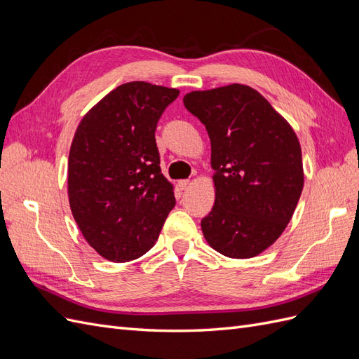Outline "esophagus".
Returning a JSON list of instances; mask_svg holds the SVG:
<instances>
[{
  "label": "esophagus",
  "mask_w": 359,
  "mask_h": 359,
  "mask_svg": "<svg viewBox=\"0 0 359 359\" xmlns=\"http://www.w3.org/2000/svg\"><path fill=\"white\" fill-rule=\"evenodd\" d=\"M189 184H190L189 180H180V181H178V187H180L181 190H186V189L189 187Z\"/></svg>",
  "instance_id": "obj_1"
}]
</instances>
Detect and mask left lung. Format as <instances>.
<instances>
[{"instance_id":"obj_1","label":"left lung","mask_w":359,"mask_h":359,"mask_svg":"<svg viewBox=\"0 0 359 359\" xmlns=\"http://www.w3.org/2000/svg\"><path fill=\"white\" fill-rule=\"evenodd\" d=\"M182 102L211 140L215 202L201 222L205 240L227 257H255L277 241L297 208L304 186L299 140L247 85L193 91Z\"/></svg>"}]
</instances>
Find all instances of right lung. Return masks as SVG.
I'll use <instances>...</instances> for the list:
<instances>
[{"mask_svg":"<svg viewBox=\"0 0 359 359\" xmlns=\"http://www.w3.org/2000/svg\"><path fill=\"white\" fill-rule=\"evenodd\" d=\"M180 94L144 81L116 86L86 114L69 154V201L82 235L112 262L145 255L175 206L160 169L157 123Z\"/></svg>","mask_w":359,"mask_h":359,"instance_id":"add662e5","label":"right lung"}]
</instances>
